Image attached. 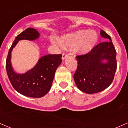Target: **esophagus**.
<instances>
[{
    "instance_id": "34e87169",
    "label": "esophagus",
    "mask_w": 128,
    "mask_h": 128,
    "mask_svg": "<svg viewBox=\"0 0 128 128\" xmlns=\"http://www.w3.org/2000/svg\"><path fill=\"white\" fill-rule=\"evenodd\" d=\"M68 56V54H66V53H63L62 54V60H65L66 58Z\"/></svg>"
}]
</instances>
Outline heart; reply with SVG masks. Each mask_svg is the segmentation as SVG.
Masks as SVG:
<instances>
[{"label": "heart", "mask_w": 128, "mask_h": 128, "mask_svg": "<svg viewBox=\"0 0 128 128\" xmlns=\"http://www.w3.org/2000/svg\"><path fill=\"white\" fill-rule=\"evenodd\" d=\"M98 41V34L95 30H80L73 33L67 34L59 40L62 46L74 48L79 53L86 54L91 50Z\"/></svg>", "instance_id": "1"}]
</instances>
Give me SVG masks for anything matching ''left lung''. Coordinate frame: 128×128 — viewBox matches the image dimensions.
I'll list each match as a JSON object with an SVG mask.
<instances>
[{
    "label": "left lung",
    "mask_w": 128,
    "mask_h": 128,
    "mask_svg": "<svg viewBox=\"0 0 128 128\" xmlns=\"http://www.w3.org/2000/svg\"><path fill=\"white\" fill-rule=\"evenodd\" d=\"M100 34L110 41L100 43L87 54L76 56L78 64L74 80L78 88L87 94L97 93L107 88L117 68L116 51L111 37L102 30ZM104 59L107 62L103 63Z\"/></svg>",
    "instance_id": "obj_1"
}]
</instances>
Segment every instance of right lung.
<instances>
[{"instance_id":"obj_1","label":"right lung","mask_w":128,"mask_h":128,"mask_svg":"<svg viewBox=\"0 0 128 128\" xmlns=\"http://www.w3.org/2000/svg\"><path fill=\"white\" fill-rule=\"evenodd\" d=\"M39 37L36 29L28 28L16 37L9 50L6 68L9 79L14 88L20 94L32 98H40L49 92L55 76V71L62 61V55H44L40 58L33 68L24 74L15 73L10 64L12 49L20 40H34Z\"/></svg>"}]
</instances>
